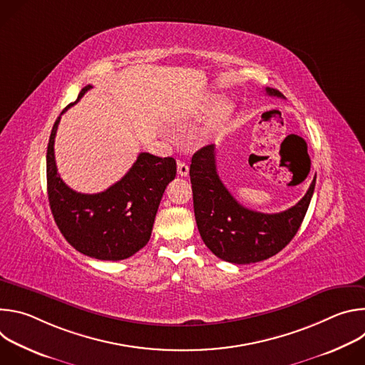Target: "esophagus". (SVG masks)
Returning a JSON list of instances; mask_svg holds the SVG:
<instances>
[{"instance_id": "1", "label": "esophagus", "mask_w": 365, "mask_h": 365, "mask_svg": "<svg viewBox=\"0 0 365 365\" xmlns=\"http://www.w3.org/2000/svg\"><path fill=\"white\" fill-rule=\"evenodd\" d=\"M178 173L180 176H187L189 173V166L185 162H178Z\"/></svg>"}]
</instances>
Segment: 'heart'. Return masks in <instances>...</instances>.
I'll list each match as a JSON object with an SVG mask.
<instances>
[{
	"mask_svg": "<svg viewBox=\"0 0 365 365\" xmlns=\"http://www.w3.org/2000/svg\"><path fill=\"white\" fill-rule=\"evenodd\" d=\"M230 107L228 106H220L215 111H214V114H212V120H211V127H217L218 124H221V123H224L227 118H228V115H230Z\"/></svg>",
	"mask_w": 365,
	"mask_h": 365,
	"instance_id": "obj_1",
	"label": "heart"
}]
</instances>
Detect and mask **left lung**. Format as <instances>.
Segmentation results:
<instances>
[{
  "label": "left lung",
  "mask_w": 365,
  "mask_h": 365,
  "mask_svg": "<svg viewBox=\"0 0 365 365\" xmlns=\"http://www.w3.org/2000/svg\"><path fill=\"white\" fill-rule=\"evenodd\" d=\"M266 93L283 98L273 88H266ZM189 175L199 234L217 257L234 264L263 262L282 251L300 228L317 182L315 176L306 195L289 210L263 214L242 206L224 186L217 172L214 144L193 154Z\"/></svg>",
  "instance_id": "8db88e82"
}]
</instances>
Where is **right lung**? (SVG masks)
I'll use <instances>...</instances> for the list:
<instances>
[{
    "instance_id": "1",
    "label": "right lung",
    "mask_w": 365,
    "mask_h": 365,
    "mask_svg": "<svg viewBox=\"0 0 365 365\" xmlns=\"http://www.w3.org/2000/svg\"><path fill=\"white\" fill-rule=\"evenodd\" d=\"M91 88L86 85L62 114ZM61 115L51 128L46 155L47 196L55 222L66 241L88 257L110 262L128 258L150 240L165 189L176 176V160L140 153L124 178L107 190L75 192L62 180L55 162Z\"/></svg>"
}]
</instances>
